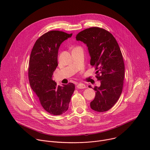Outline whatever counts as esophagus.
I'll return each instance as SVG.
<instances>
[{
    "label": "esophagus",
    "instance_id": "obj_1",
    "mask_svg": "<svg viewBox=\"0 0 150 150\" xmlns=\"http://www.w3.org/2000/svg\"><path fill=\"white\" fill-rule=\"evenodd\" d=\"M76 87L78 88H86V86L83 83H79L77 84Z\"/></svg>",
    "mask_w": 150,
    "mask_h": 150
}]
</instances>
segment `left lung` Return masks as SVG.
I'll return each mask as SVG.
<instances>
[{"label":"left lung","mask_w":150,"mask_h":150,"mask_svg":"<svg viewBox=\"0 0 150 150\" xmlns=\"http://www.w3.org/2000/svg\"><path fill=\"white\" fill-rule=\"evenodd\" d=\"M76 40L86 45L91 65L96 67L101 82L100 86L94 88L95 97L91 107L96 112H106L116 104L122 91L125 66L120 47L111 33L98 27L79 33Z\"/></svg>","instance_id":"8db88e82"}]
</instances>
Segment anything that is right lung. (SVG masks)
Wrapping results in <instances>:
<instances>
[{"instance_id": "right-lung-1", "label": "right lung", "mask_w": 150, "mask_h": 150, "mask_svg": "<svg viewBox=\"0 0 150 150\" xmlns=\"http://www.w3.org/2000/svg\"><path fill=\"white\" fill-rule=\"evenodd\" d=\"M72 34L51 31L35 42L30 55L28 76L30 86L46 112L53 115L64 113L75 91L73 83L57 86L52 79L58 66V52L61 44Z\"/></svg>"}]
</instances>
